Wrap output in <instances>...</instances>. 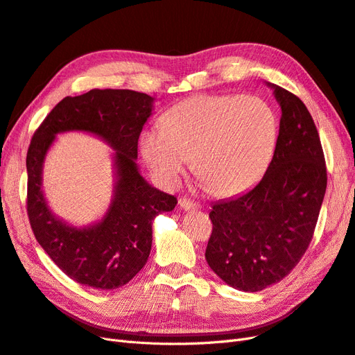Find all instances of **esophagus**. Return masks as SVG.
Segmentation results:
<instances>
[{
  "label": "esophagus",
  "mask_w": 355,
  "mask_h": 355,
  "mask_svg": "<svg viewBox=\"0 0 355 355\" xmlns=\"http://www.w3.org/2000/svg\"><path fill=\"white\" fill-rule=\"evenodd\" d=\"M178 207L183 211H193V209L199 208V204H196V202H193V200H189V199H180Z\"/></svg>",
  "instance_id": "34e87169"
}]
</instances>
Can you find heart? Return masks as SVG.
Here are the masks:
<instances>
[{
  "label": "heart",
  "instance_id": "obj_1",
  "mask_svg": "<svg viewBox=\"0 0 355 355\" xmlns=\"http://www.w3.org/2000/svg\"><path fill=\"white\" fill-rule=\"evenodd\" d=\"M164 128H150L141 153L160 184L174 187L190 159L209 193L229 198L265 174L277 147L275 110L259 96L199 95L171 107Z\"/></svg>",
  "mask_w": 355,
  "mask_h": 355
}]
</instances>
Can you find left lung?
<instances>
[{"instance_id":"left-lung-1","label":"left lung","mask_w":355,"mask_h":355,"mask_svg":"<svg viewBox=\"0 0 355 355\" xmlns=\"http://www.w3.org/2000/svg\"><path fill=\"white\" fill-rule=\"evenodd\" d=\"M281 107L273 157L247 193L212 204L205 259L227 286L254 293L281 281L305 254L327 187L326 160L306 105L273 83Z\"/></svg>"}]
</instances>
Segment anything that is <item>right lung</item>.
Listing matches in <instances>:
<instances>
[{
    "mask_svg": "<svg viewBox=\"0 0 355 355\" xmlns=\"http://www.w3.org/2000/svg\"><path fill=\"white\" fill-rule=\"evenodd\" d=\"M153 103L155 98L129 89H94L67 96L47 114L29 144V223L49 257L78 284L99 290L128 284L147 263L155 217L177 205V198L148 184L137 165L138 138ZM73 130L92 133L115 150L114 198L105 217L83 228L53 215L41 189L46 151L58 133Z\"/></svg>",
    "mask_w": 355,
    "mask_h": 355,
    "instance_id": "add662e5",
    "label": "right lung"
}]
</instances>
